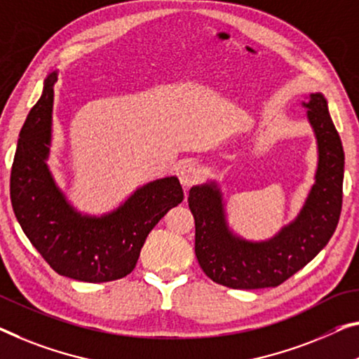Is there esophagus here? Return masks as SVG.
<instances>
[{"instance_id":"1","label":"esophagus","mask_w":359,"mask_h":359,"mask_svg":"<svg viewBox=\"0 0 359 359\" xmlns=\"http://www.w3.org/2000/svg\"><path fill=\"white\" fill-rule=\"evenodd\" d=\"M178 176L181 184L184 187H189L191 184H194L198 180V176H201V168H198L194 162H186L180 167Z\"/></svg>"}]
</instances>
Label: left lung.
Instances as JSON below:
<instances>
[{"instance_id":"1","label":"left lung","mask_w":359,"mask_h":359,"mask_svg":"<svg viewBox=\"0 0 359 359\" xmlns=\"http://www.w3.org/2000/svg\"><path fill=\"white\" fill-rule=\"evenodd\" d=\"M302 107L316 140L314 183L297 217L274 236L250 241L228 223L226 201L217 181L189 189L196 219V257L215 283L231 289L276 287L310 263L327 245L341 210L345 154L323 93H310Z\"/></svg>"}]
</instances>
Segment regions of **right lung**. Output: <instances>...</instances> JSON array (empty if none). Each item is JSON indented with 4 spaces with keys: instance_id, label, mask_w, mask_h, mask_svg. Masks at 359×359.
Returning <instances> with one entry per match:
<instances>
[{
    "instance_id": "1",
    "label": "right lung",
    "mask_w": 359,
    "mask_h": 359,
    "mask_svg": "<svg viewBox=\"0 0 359 359\" xmlns=\"http://www.w3.org/2000/svg\"><path fill=\"white\" fill-rule=\"evenodd\" d=\"M56 81L57 70H53L20 130L11 172L15 218L33 247L60 276L83 283L125 278L135 269L154 226L183 202V187L176 176H165L140 186L107 213L76 210L48 165Z\"/></svg>"
}]
</instances>
